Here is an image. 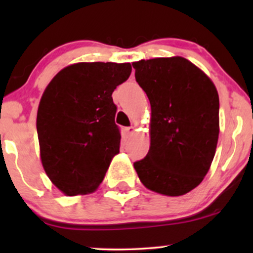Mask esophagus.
Segmentation results:
<instances>
[{
	"label": "esophagus",
	"mask_w": 253,
	"mask_h": 253,
	"mask_svg": "<svg viewBox=\"0 0 253 253\" xmlns=\"http://www.w3.org/2000/svg\"><path fill=\"white\" fill-rule=\"evenodd\" d=\"M125 130H126L127 134H128V135H132L133 133H134L135 127H133V126H130V127H126V128H125Z\"/></svg>",
	"instance_id": "1"
}]
</instances>
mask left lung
Masks as SVG:
<instances>
[{"label": "left lung", "mask_w": 253, "mask_h": 253, "mask_svg": "<svg viewBox=\"0 0 253 253\" xmlns=\"http://www.w3.org/2000/svg\"><path fill=\"white\" fill-rule=\"evenodd\" d=\"M151 104V146L134 163L147 189L168 196L202 182L219 138V95L210 77L182 57L132 64Z\"/></svg>", "instance_id": "obj_1"}]
</instances>
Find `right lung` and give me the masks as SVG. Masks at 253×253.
<instances>
[{"label": "right lung", "mask_w": 253, "mask_h": 253, "mask_svg": "<svg viewBox=\"0 0 253 253\" xmlns=\"http://www.w3.org/2000/svg\"><path fill=\"white\" fill-rule=\"evenodd\" d=\"M129 63H77L58 72L37 115L46 175L69 196L94 191L120 150L112 94L128 80Z\"/></svg>", "instance_id": "obj_1"}]
</instances>
